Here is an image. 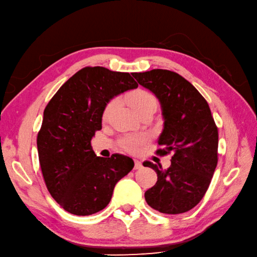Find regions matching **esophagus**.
<instances>
[{
    "label": "esophagus",
    "mask_w": 257,
    "mask_h": 257,
    "mask_svg": "<svg viewBox=\"0 0 257 257\" xmlns=\"http://www.w3.org/2000/svg\"><path fill=\"white\" fill-rule=\"evenodd\" d=\"M134 164H135V166H134L135 170H139V169L143 168V164H142L141 161H139V160H134Z\"/></svg>",
    "instance_id": "34e87169"
}]
</instances>
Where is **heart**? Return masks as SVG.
<instances>
[{
  "instance_id": "1",
  "label": "heart",
  "mask_w": 257,
  "mask_h": 257,
  "mask_svg": "<svg viewBox=\"0 0 257 257\" xmlns=\"http://www.w3.org/2000/svg\"><path fill=\"white\" fill-rule=\"evenodd\" d=\"M130 100H131V104H132V107L136 112L139 111L142 107H144V105H146L147 103L156 102V99L152 93H149L145 90H141V89L133 92ZM116 101L117 99H112L111 101L105 105L104 111H103V117H107L109 115L112 108L116 104ZM148 140H149L148 136L145 134L128 135V136L123 137V139L120 141V145L124 150H126V152L131 154H136L140 152L144 145H146L148 143Z\"/></svg>"
}]
</instances>
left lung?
<instances>
[{
  "mask_svg": "<svg viewBox=\"0 0 257 257\" xmlns=\"http://www.w3.org/2000/svg\"><path fill=\"white\" fill-rule=\"evenodd\" d=\"M132 75L161 104L165 122L158 144L164 148L157 154H173L167 170L150 161L143 164L158 177L145 192L146 202L162 214L189 211L202 201L218 162V128L209 105L178 73L157 68Z\"/></svg>",
  "mask_w": 257,
  "mask_h": 257,
  "instance_id": "left-lung-1",
  "label": "left lung"
}]
</instances>
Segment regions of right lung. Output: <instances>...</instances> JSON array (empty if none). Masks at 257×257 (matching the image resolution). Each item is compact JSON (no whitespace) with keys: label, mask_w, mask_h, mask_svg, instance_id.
Instances as JSON below:
<instances>
[{"label":"right lung","mask_w":257,"mask_h":257,"mask_svg":"<svg viewBox=\"0 0 257 257\" xmlns=\"http://www.w3.org/2000/svg\"><path fill=\"white\" fill-rule=\"evenodd\" d=\"M137 87L128 73L87 66L65 81L47 104L37 137L39 162L49 193L71 214L89 216L102 210L115 184L133 169L127 156L97 157L91 139L102 127L110 100Z\"/></svg>","instance_id":"right-lung-1"}]
</instances>
